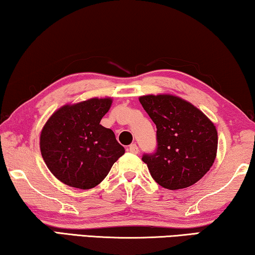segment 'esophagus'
<instances>
[{"mask_svg": "<svg viewBox=\"0 0 255 255\" xmlns=\"http://www.w3.org/2000/svg\"><path fill=\"white\" fill-rule=\"evenodd\" d=\"M128 150H130L131 153L136 154L139 152V148H138V146H136V143H131V145L128 146Z\"/></svg>", "mask_w": 255, "mask_h": 255, "instance_id": "esophagus-1", "label": "esophagus"}]
</instances>
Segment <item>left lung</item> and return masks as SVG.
Returning <instances> with one entry per match:
<instances>
[{"label":"left lung","mask_w":255,"mask_h":255,"mask_svg":"<svg viewBox=\"0 0 255 255\" xmlns=\"http://www.w3.org/2000/svg\"><path fill=\"white\" fill-rule=\"evenodd\" d=\"M139 101L157 128L156 150L142 155L154 180L168 190L193 185L215 161V125L197 107L175 95H143Z\"/></svg>","instance_id":"left-lung-1"}]
</instances>
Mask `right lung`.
<instances>
[{
  "label": "right lung",
  "mask_w": 255,
  "mask_h": 255,
  "mask_svg": "<svg viewBox=\"0 0 255 255\" xmlns=\"http://www.w3.org/2000/svg\"><path fill=\"white\" fill-rule=\"evenodd\" d=\"M112 98L65 105L46 122L40 150L50 172L65 185L88 190L100 184L125 153L115 133L100 122Z\"/></svg>",
  "instance_id": "1"
}]
</instances>
